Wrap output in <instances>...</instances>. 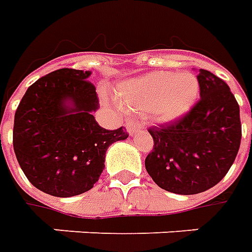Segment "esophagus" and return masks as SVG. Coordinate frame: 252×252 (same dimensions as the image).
Segmentation results:
<instances>
[{
	"label": "esophagus",
	"mask_w": 252,
	"mask_h": 252,
	"mask_svg": "<svg viewBox=\"0 0 252 252\" xmlns=\"http://www.w3.org/2000/svg\"><path fill=\"white\" fill-rule=\"evenodd\" d=\"M126 131H128V133H129L131 136H133L135 133H137V132L142 129V126H140V124H139L137 121L131 120V121H128V123H126Z\"/></svg>",
	"instance_id": "34e87169"
}]
</instances>
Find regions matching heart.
I'll use <instances>...</instances> for the list:
<instances>
[{
    "label": "heart",
    "instance_id": "obj_1",
    "mask_svg": "<svg viewBox=\"0 0 252 252\" xmlns=\"http://www.w3.org/2000/svg\"><path fill=\"white\" fill-rule=\"evenodd\" d=\"M200 95V82L191 72L157 71L124 83L119 98L126 109L151 113L155 120L171 123L189 112Z\"/></svg>",
    "mask_w": 252,
    "mask_h": 252
}]
</instances>
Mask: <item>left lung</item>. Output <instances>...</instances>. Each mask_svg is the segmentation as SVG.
Returning <instances> with one entry per match:
<instances>
[{
    "label": "left lung",
    "mask_w": 252,
    "mask_h": 252,
    "mask_svg": "<svg viewBox=\"0 0 252 252\" xmlns=\"http://www.w3.org/2000/svg\"><path fill=\"white\" fill-rule=\"evenodd\" d=\"M198 102L174 123L150 128L154 148L146 170L175 194H197L217 185L231 169L242 139L238 101L228 85L200 68Z\"/></svg>",
    "instance_id": "8db88e82"
}]
</instances>
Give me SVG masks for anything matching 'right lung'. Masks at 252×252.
Segmentation results:
<instances>
[{
	"label": "right lung",
	"mask_w": 252,
	"mask_h": 252,
	"mask_svg": "<svg viewBox=\"0 0 252 252\" xmlns=\"http://www.w3.org/2000/svg\"><path fill=\"white\" fill-rule=\"evenodd\" d=\"M90 71L61 68L31 85L14 115L13 148L32 185L54 197L82 194L105 167L110 144L126 140V128L105 129Z\"/></svg>",
	"instance_id": "add662e5"
}]
</instances>
